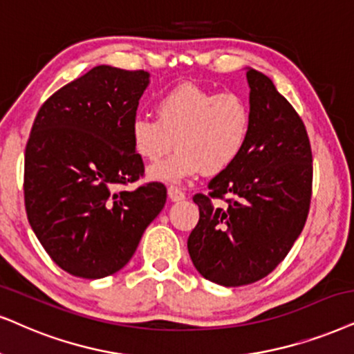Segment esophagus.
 <instances>
[{
	"label": "esophagus",
	"instance_id": "obj_1",
	"mask_svg": "<svg viewBox=\"0 0 354 354\" xmlns=\"http://www.w3.org/2000/svg\"><path fill=\"white\" fill-rule=\"evenodd\" d=\"M168 198L171 199L173 203H180V201H183V199L186 198V194L180 189V187L169 186L168 187Z\"/></svg>",
	"mask_w": 354,
	"mask_h": 354
}]
</instances>
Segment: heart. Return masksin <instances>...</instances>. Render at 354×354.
<instances>
[{"label":"heart","instance_id":"1","mask_svg":"<svg viewBox=\"0 0 354 354\" xmlns=\"http://www.w3.org/2000/svg\"><path fill=\"white\" fill-rule=\"evenodd\" d=\"M155 115L132 120L131 142L133 151L150 163L178 147L150 169L156 181L178 183L199 171H225L243 153L252 132V111L243 96L191 83L163 93L155 102Z\"/></svg>","mask_w":354,"mask_h":354}]
</instances>
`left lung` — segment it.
<instances>
[{
	"label": "left lung",
	"mask_w": 354,
	"mask_h": 354,
	"mask_svg": "<svg viewBox=\"0 0 354 354\" xmlns=\"http://www.w3.org/2000/svg\"><path fill=\"white\" fill-rule=\"evenodd\" d=\"M252 132L240 158L196 194L199 222L187 252L205 279L236 288L270 274L306 225L312 150L302 119L261 71L248 68ZM229 194L230 207L212 198Z\"/></svg>",
	"instance_id": "obj_1"
}]
</instances>
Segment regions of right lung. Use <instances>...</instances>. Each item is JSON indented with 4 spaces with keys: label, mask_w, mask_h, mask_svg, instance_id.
<instances>
[{
    "label": "right lung",
    "mask_w": 354,
    "mask_h": 354,
    "mask_svg": "<svg viewBox=\"0 0 354 354\" xmlns=\"http://www.w3.org/2000/svg\"><path fill=\"white\" fill-rule=\"evenodd\" d=\"M150 83L144 70L100 65L48 97L32 124L24 158L30 227L70 274L100 279L127 265L167 187L149 183L132 149L131 124Z\"/></svg>",
    "instance_id": "add662e5"
}]
</instances>
